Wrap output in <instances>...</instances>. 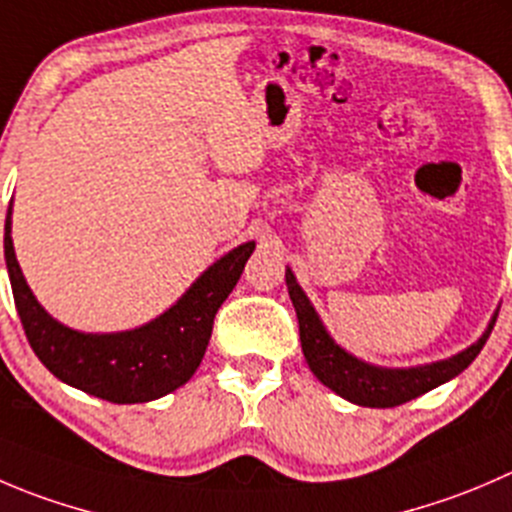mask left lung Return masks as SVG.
<instances>
[{"label": "left lung", "mask_w": 512, "mask_h": 512, "mask_svg": "<svg viewBox=\"0 0 512 512\" xmlns=\"http://www.w3.org/2000/svg\"><path fill=\"white\" fill-rule=\"evenodd\" d=\"M285 282L292 305H295L297 322H300L302 352H305L310 370L315 372V377L325 388H330L332 393L350 400V403L362 405V408H395V405L420 398L428 390L453 380L455 375H460L478 357V352L483 350L485 340H488L490 330L495 325L493 315L483 337L470 347H465L463 352H458V355L448 357V360H438L418 367H377L370 365V362L357 360L355 355L342 350L332 340L330 332L322 325L320 315L315 312V307L310 305L302 287L297 285L290 267L285 270Z\"/></svg>", "instance_id": "8db88e82"}]
</instances>
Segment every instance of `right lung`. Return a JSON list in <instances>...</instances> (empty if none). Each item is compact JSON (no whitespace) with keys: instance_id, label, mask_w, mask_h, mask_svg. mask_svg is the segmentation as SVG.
I'll return each instance as SVG.
<instances>
[{"instance_id":"obj_1","label":"right lung","mask_w":512,"mask_h":512,"mask_svg":"<svg viewBox=\"0 0 512 512\" xmlns=\"http://www.w3.org/2000/svg\"><path fill=\"white\" fill-rule=\"evenodd\" d=\"M255 242L207 267L190 290L147 325L124 332H79L47 315L29 290L12 245V205L4 222V260L24 335L62 382L109 403H150L182 388L205 357L215 315L240 280Z\"/></svg>"}]
</instances>
